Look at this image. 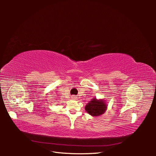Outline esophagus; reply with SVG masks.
I'll return each instance as SVG.
<instances>
[{"label":"esophagus","instance_id":"esophagus-1","mask_svg":"<svg viewBox=\"0 0 156 156\" xmlns=\"http://www.w3.org/2000/svg\"><path fill=\"white\" fill-rule=\"evenodd\" d=\"M72 100H77V97L75 96H72Z\"/></svg>","mask_w":156,"mask_h":156}]
</instances>
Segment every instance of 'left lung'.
<instances>
[{"mask_svg":"<svg viewBox=\"0 0 156 156\" xmlns=\"http://www.w3.org/2000/svg\"><path fill=\"white\" fill-rule=\"evenodd\" d=\"M107 106L105 100H98L96 98H94L86 105L85 110L91 116H98L106 111Z\"/></svg>","mask_w":156,"mask_h":156,"instance_id":"obj_1","label":"left lung"}]
</instances>
